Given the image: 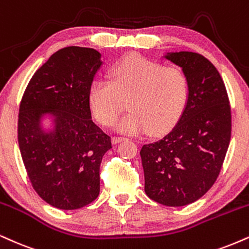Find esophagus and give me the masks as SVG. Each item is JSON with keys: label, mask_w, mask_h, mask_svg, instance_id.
<instances>
[{"label": "esophagus", "mask_w": 249, "mask_h": 249, "mask_svg": "<svg viewBox=\"0 0 249 249\" xmlns=\"http://www.w3.org/2000/svg\"><path fill=\"white\" fill-rule=\"evenodd\" d=\"M125 139H127V138L116 136V137H113V138H112V142H115V143H118V142H123V140H125Z\"/></svg>", "instance_id": "1"}]
</instances>
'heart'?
<instances>
[{
    "instance_id": "heart-1",
    "label": "heart",
    "mask_w": 249,
    "mask_h": 249,
    "mask_svg": "<svg viewBox=\"0 0 249 249\" xmlns=\"http://www.w3.org/2000/svg\"><path fill=\"white\" fill-rule=\"evenodd\" d=\"M110 79L92 81L89 104L97 121L111 126L128 101L131 112L118 124L122 132H163L178 121L188 106L190 82L178 67L130 56L113 66Z\"/></svg>"
}]
</instances>
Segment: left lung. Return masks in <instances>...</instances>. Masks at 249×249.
<instances>
[{
    "label": "left lung",
    "mask_w": 249,
    "mask_h": 249,
    "mask_svg": "<svg viewBox=\"0 0 249 249\" xmlns=\"http://www.w3.org/2000/svg\"><path fill=\"white\" fill-rule=\"evenodd\" d=\"M166 58L187 74L190 96L175 126L140 151L145 193L166 206H183L204 196L223 167L232 131L226 87L205 56L194 52Z\"/></svg>",
    "instance_id": "left-lung-1"
}]
</instances>
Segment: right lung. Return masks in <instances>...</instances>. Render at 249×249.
<instances>
[{
	"instance_id": "add662e5",
	"label": "right lung",
	"mask_w": 249,
	"mask_h": 249,
	"mask_svg": "<svg viewBox=\"0 0 249 249\" xmlns=\"http://www.w3.org/2000/svg\"><path fill=\"white\" fill-rule=\"evenodd\" d=\"M94 49L68 46L56 51L30 80L18 113V145L32 187L45 202L61 210L90 204L100 194L102 158L111 146L91 119L89 88L101 66ZM57 117L52 134L38 118Z\"/></svg>"
}]
</instances>
